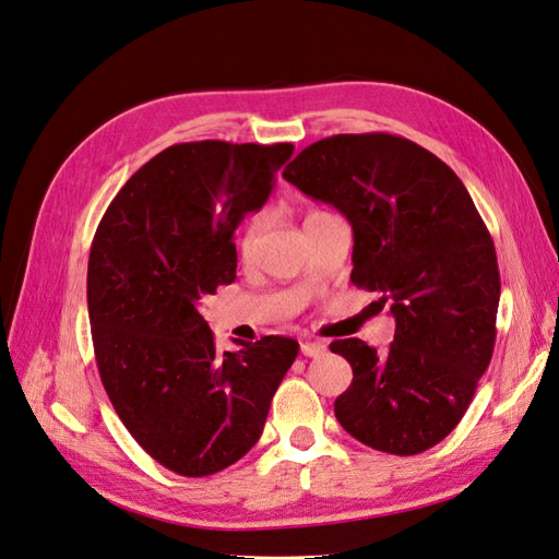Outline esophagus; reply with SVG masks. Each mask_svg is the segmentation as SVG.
I'll use <instances>...</instances> for the list:
<instances>
[{"label": "esophagus", "instance_id": "obj_1", "mask_svg": "<svg viewBox=\"0 0 559 559\" xmlns=\"http://www.w3.org/2000/svg\"><path fill=\"white\" fill-rule=\"evenodd\" d=\"M324 350H326V346L322 342H304L301 344V353L306 358H320V356H324Z\"/></svg>", "mask_w": 559, "mask_h": 559}]
</instances>
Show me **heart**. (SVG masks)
<instances>
[{
    "label": "heart",
    "mask_w": 559,
    "mask_h": 559,
    "mask_svg": "<svg viewBox=\"0 0 559 559\" xmlns=\"http://www.w3.org/2000/svg\"><path fill=\"white\" fill-rule=\"evenodd\" d=\"M258 235H261V217H253V221H249L247 227H243V233H241L239 243H237L241 258H249L253 253Z\"/></svg>",
    "instance_id": "heart-1"
}]
</instances>
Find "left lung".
<instances>
[{
  "label": "left lung",
  "mask_w": 559,
  "mask_h": 559,
  "mask_svg": "<svg viewBox=\"0 0 559 559\" xmlns=\"http://www.w3.org/2000/svg\"><path fill=\"white\" fill-rule=\"evenodd\" d=\"M282 175L348 217L350 282L396 318L384 353L330 344L353 367L338 425L374 451H427L467 413L496 346L500 272L479 211L441 158L386 132L324 138Z\"/></svg>",
  "instance_id": "obj_1"
}]
</instances>
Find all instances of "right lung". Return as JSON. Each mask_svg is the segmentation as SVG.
<instances>
[{"mask_svg":"<svg viewBox=\"0 0 559 559\" xmlns=\"http://www.w3.org/2000/svg\"><path fill=\"white\" fill-rule=\"evenodd\" d=\"M294 144L168 146L106 209L87 263L102 384L122 425L163 467L209 476L261 439L298 356L287 336L215 348L199 304L237 277L235 229L267 201Z\"/></svg>","mask_w":559,"mask_h":559,"instance_id":"right-lung-1","label":"right lung"}]
</instances>
